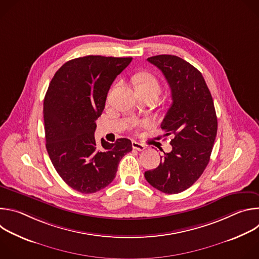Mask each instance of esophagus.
<instances>
[{"mask_svg":"<svg viewBox=\"0 0 259 259\" xmlns=\"http://www.w3.org/2000/svg\"><path fill=\"white\" fill-rule=\"evenodd\" d=\"M132 147L134 150H137L138 152H142L145 150V145L142 143H139L137 141H132Z\"/></svg>","mask_w":259,"mask_h":259,"instance_id":"obj_1","label":"esophagus"}]
</instances>
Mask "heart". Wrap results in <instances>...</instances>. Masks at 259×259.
<instances>
[{
	"instance_id": "obj_1",
	"label": "heart",
	"mask_w": 259,
	"mask_h": 259,
	"mask_svg": "<svg viewBox=\"0 0 259 259\" xmlns=\"http://www.w3.org/2000/svg\"><path fill=\"white\" fill-rule=\"evenodd\" d=\"M134 83L136 90H160L158 79L151 72H140L135 77Z\"/></svg>"
}]
</instances>
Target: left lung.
Returning a JSON list of instances; mask_svg holds the SVG:
<instances>
[{
    "instance_id": "1",
    "label": "left lung",
    "mask_w": 259,
    "mask_h": 259,
    "mask_svg": "<svg viewBox=\"0 0 259 259\" xmlns=\"http://www.w3.org/2000/svg\"><path fill=\"white\" fill-rule=\"evenodd\" d=\"M147 61L163 72L171 89L172 104L161 128L173 138L172 151L144 177L165 194H178L192 187L209 163L217 133L215 107L202 73L191 63L167 54Z\"/></svg>"
}]
</instances>
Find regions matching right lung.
<instances>
[{
	"label": "right lung",
	"instance_id": "1",
	"mask_svg": "<svg viewBox=\"0 0 259 259\" xmlns=\"http://www.w3.org/2000/svg\"><path fill=\"white\" fill-rule=\"evenodd\" d=\"M132 57L88 55L65 62L52 78L44 99L46 149L64 182L83 194L96 193L114 180L132 143L120 138L96 145V120L107 92Z\"/></svg>",
	"mask_w": 259,
	"mask_h": 259
}]
</instances>
